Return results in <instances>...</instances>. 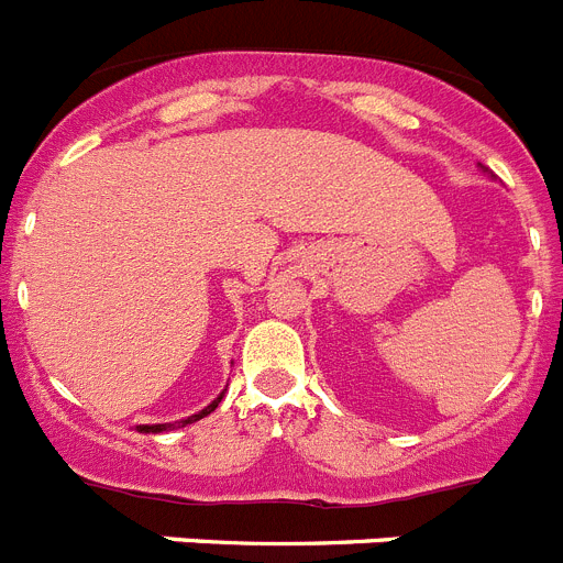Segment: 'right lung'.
Returning a JSON list of instances; mask_svg holds the SVG:
<instances>
[{"instance_id":"right-lung-1","label":"right lung","mask_w":563,"mask_h":563,"mask_svg":"<svg viewBox=\"0 0 563 563\" xmlns=\"http://www.w3.org/2000/svg\"><path fill=\"white\" fill-rule=\"evenodd\" d=\"M220 400H222V395L217 397V400L211 402V406H208V409H202L200 415H194V417H188V420H180V422H168V426H141V431L143 434H157V431H168V429H180V426H188V422H194V420H202V417L206 415H211L213 409H217V406H220Z\"/></svg>"}]
</instances>
